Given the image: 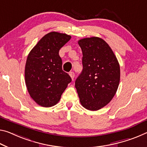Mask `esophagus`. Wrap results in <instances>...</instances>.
Returning <instances> with one entry per match:
<instances>
[{
  "label": "esophagus",
  "instance_id": "obj_1",
  "mask_svg": "<svg viewBox=\"0 0 147 147\" xmlns=\"http://www.w3.org/2000/svg\"><path fill=\"white\" fill-rule=\"evenodd\" d=\"M69 75H70V76H71V77L72 80H73L74 78V72H70V73H69Z\"/></svg>",
  "mask_w": 147,
  "mask_h": 147
}]
</instances>
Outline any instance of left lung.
<instances>
[{
  "label": "left lung",
  "mask_w": 147,
  "mask_h": 147,
  "mask_svg": "<svg viewBox=\"0 0 147 147\" xmlns=\"http://www.w3.org/2000/svg\"><path fill=\"white\" fill-rule=\"evenodd\" d=\"M82 51V71L75 81L80 103L90 111L106 106L120 82V65L109 44L99 37L79 40Z\"/></svg>",
  "instance_id": "left-lung-1"
}]
</instances>
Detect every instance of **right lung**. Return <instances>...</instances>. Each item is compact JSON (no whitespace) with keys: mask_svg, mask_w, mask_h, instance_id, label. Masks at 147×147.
<instances>
[{"mask_svg":"<svg viewBox=\"0 0 147 147\" xmlns=\"http://www.w3.org/2000/svg\"><path fill=\"white\" fill-rule=\"evenodd\" d=\"M71 36L65 33L51 32L38 42L27 56L25 69L28 92L42 107L56 105L71 78L62 70L59 51Z\"/></svg>","mask_w":147,"mask_h":147,"instance_id":"obj_1","label":"right lung"}]
</instances>
